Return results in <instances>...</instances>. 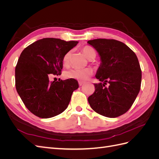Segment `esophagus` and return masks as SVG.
<instances>
[{
  "label": "esophagus",
  "instance_id": "esophagus-1",
  "mask_svg": "<svg viewBox=\"0 0 159 159\" xmlns=\"http://www.w3.org/2000/svg\"><path fill=\"white\" fill-rule=\"evenodd\" d=\"M78 84H79V85H80V86H81V85H82L84 84V81H78Z\"/></svg>",
  "mask_w": 159,
  "mask_h": 159
}]
</instances>
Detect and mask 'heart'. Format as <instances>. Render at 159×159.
Wrapping results in <instances>:
<instances>
[{"instance_id": "obj_1", "label": "heart", "mask_w": 159, "mask_h": 159, "mask_svg": "<svg viewBox=\"0 0 159 159\" xmlns=\"http://www.w3.org/2000/svg\"><path fill=\"white\" fill-rule=\"evenodd\" d=\"M82 51L84 54L88 59L90 60L93 57H95V52L92 48L86 46L83 48ZM71 55V52L69 51L66 52L64 54L63 59H62V63L64 66H68L69 64V60ZM93 73V71L90 68L84 69H70L64 72V77L67 79L76 80L79 81H85L87 80Z\"/></svg>"}]
</instances>
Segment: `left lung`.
<instances>
[{
    "label": "left lung",
    "instance_id": "obj_1",
    "mask_svg": "<svg viewBox=\"0 0 159 159\" xmlns=\"http://www.w3.org/2000/svg\"><path fill=\"white\" fill-rule=\"evenodd\" d=\"M97 50L101 64L94 84L95 90L88 98L91 107L105 117L115 118L125 113L135 100L141 84V70L134 52L124 43L113 39L88 41ZM110 84L106 88L107 82Z\"/></svg>",
    "mask_w": 159,
    "mask_h": 159
}]
</instances>
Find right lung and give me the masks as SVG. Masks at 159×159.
Segmentation results:
<instances>
[{
	"label": "right lung",
	"mask_w": 159,
	"mask_h": 159,
	"mask_svg": "<svg viewBox=\"0 0 159 159\" xmlns=\"http://www.w3.org/2000/svg\"><path fill=\"white\" fill-rule=\"evenodd\" d=\"M78 43L43 38L22 52L15 68L16 89L26 108L36 116L50 118L68 107L72 93L79 88L78 81H50L49 77L61 74L64 54Z\"/></svg>",
	"instance_id": "add662e5"
}]
</instances>
